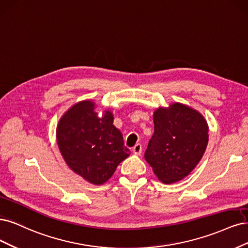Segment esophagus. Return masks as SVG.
Returning a JSON list of instances; mask_svg holds the SVG:
<instances>
[{
  "label": "esophagus",
  "mask_w": 248,
  "mask_h": 248,
  "mask_svg": "<svg viewBox=\"0 0 248 248\" xmlns=\"http://www.w3.org/2000/svg\"><path fill=\"white\" fill-rule=\"evenodd\" d=\"M133 151L135 155H140L142 153V145L140 144V143H137V144L133 147Z\"/></svg>",
  "instance_id": "34e87169"
}]
</instances>
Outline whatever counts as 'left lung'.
<instances>
[{
  "label": "left lung",
  "mask_w": 248,
  "mask_h": 248,
  "mask_svg": "<svg viewBox=\"0 0 248 248\" xmlns=\"http://www.w3.org/2000/svg\"><path fill=\"white\" fill-rule=\"evenodd\" d=\"M155 133L144 154L157 178L174 183L194 170L208 143V124L198 111L176 103L154 113Z\"/></svg>",
  "instance_id": "1"
}]
</instances>
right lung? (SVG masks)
<instances>
[{
  "mask_svg": "<svg viewBox=\"0 0 248 248\" xmlns=\"http://www.w3.org/2000/svg\"><path fill=\"white\" fill-rule=\"evenodd\" d=\"M57 141L71 169L97 186L106 182L131 155L123 134L113 125L112 113L104 111L100 117L92 101L79 102L62 115Z\"/></svg>",
  "mask_w": 248,
  "mask_h": 248,
  "instance_id": "obj_1",
  "label": "right lung"
}]
</instances>
